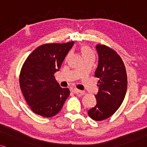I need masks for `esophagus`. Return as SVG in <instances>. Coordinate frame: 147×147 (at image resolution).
Here are the masks:
<instances>
[{
    "instance_id": "1",
    "label": "esophagus",
    "mask_w": 147,
    "mask_h": 147,
    "mask_svg": "<svg viewBox=\"0 0 147 147\" xmlns=\"http://www.w3.org/2000/svg\"><path fill=\"white\" fill-rule=\"evenodd\" d=\"M73 92H75V94H79V95H84L85 92H84L80 90H78L77 89V88H74L73 89Z\"/></svg>"
}]
</instances>
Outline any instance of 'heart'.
Wrapping results in <instances>:
<instances>
[{"label": "heart", "instance_id": "b5f03b06", "mask_svg": "<svg viewBox=\"0 0 147 147\" xmlns=\"http://www.w3.org/2000/svg\"><path fill=\"white\" fill-rule=\"evenodd\" d=\"M81 53H82V55L84 57H86L89 56V55H94L92 51L88 46L86 45H82L81 47ZM69 55H68L66 57V59H68L69 57Z\"/></svg>", "mask_w": 147, "mask_h": 147}]
</instances>
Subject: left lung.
<instances>
[{
	"mask_svg": "<svg viewBox=\"0 0 147 147\" xmlns=\"http://www.w3.org/2000/svg\"><path fill=\"white\" fill-rule=\"evenodd\" d=\"M98 64L95 77L98 78L96 105L89 109L92 119L101 121L112 116L124 100L127 88L125 66L117 53L104 45H97Z\"/></svg>",
	"mask_w": 147,
	"mask_h": 147,
	"instance_id": "8db88e82",
	"label": "left lung"
}]
</instances>
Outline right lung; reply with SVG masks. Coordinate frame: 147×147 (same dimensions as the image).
Listing matches in <instances>:
<instances>
[{
    "instance_id": "right-lung-1",
    "label": "right lung",
    "mask_w": 147,
    "mask_h": 147,
    "mask_svg": "<svg viewBox=\"0 0 147 147\" xmlns=\"http://www.w3.org/2000/svg\"><path fill=\"white\" fill-rule=\"evenodd\" d=\"M73 45L74 42L42 45L23 63L19 76L20 87L35 114L50 118L62 108L70 90L60 87L54 74L59 70Z\"/></svg>"
}]
</instances>
